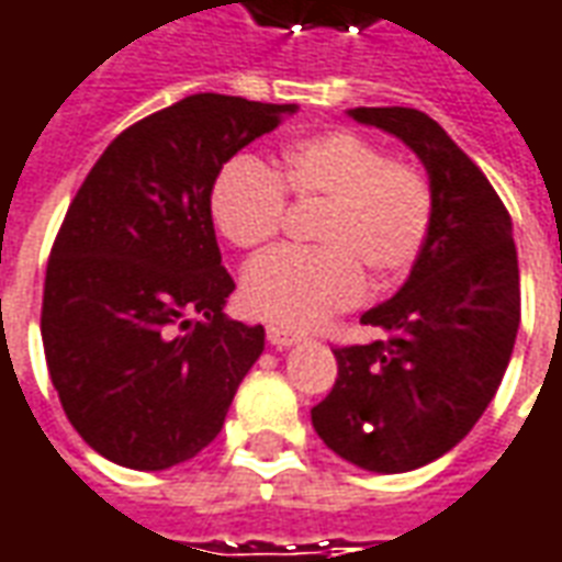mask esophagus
<instances>
[{
    "instance_id": "34e87169",
    "label": "esophagus",
    "mask_w": 562,
    "mask_h": 562,
    "mask_svg": "<svg viewBox=\"0 0 562 562\" xmlns=\"http://www.w3.org/2000/svg\"><path fill=\"white\" fill-rule=\"evenodd\" d=\"M268 340L277 349L292 347V344H297V340H304V331H297V328H285V325H270Z\"/></svg>"
}]
</instances>
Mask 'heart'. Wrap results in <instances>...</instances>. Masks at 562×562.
Returning <instances> with one entry per match:
<instances>
[{
	"instance_id": "1",
	"label": "heart",
	"mask_w": 562,
	"mask_h": 562,
	"mask_svg": "<svg viewBox=\"0 0 562 562\" xmlns=\"http://www.w3.org/2000/svg\"><path fill=\"white\" fill-rule=\"evenodd\" d=\"M285 194L322 203L310 237L255 258L243 273L246 307L282 325H316L359 304L368 277L392 285L417 265L429 240L435 194L417 164L390 158L374 139L328 131L297 139L277 170L240 155L218 170L210 191L215 227L240 249L273 240L285 222Z\"/></svg>"
}]
</instances>
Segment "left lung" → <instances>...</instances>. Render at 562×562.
Masks as SVG:
<instances>
[{
  "label": "left lung",
  "instance_id": "obj_1",
  "mask_svg": "<svg viewBox=\"0 0 562 562\" xmlns=\"http://www.w3.org/2000/svg\"><path fill=\"white\" fill-rule=\"evenodd\" d=\"M349 117L398 136L423 160L435 215L407 282L362 316L383 337L335 349V386L310 417L364 472H414L472 431L508 368L520 325L512 215L426 112L362 105Z\"/></svg>",
  "mask_w": 562,
  "mask_h": 562
}]
</instances>
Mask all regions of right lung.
Segmentation results:
<instances>
[{
    "instance_id": "1",
    "label": "right lung",
    "mask_w": 562,
    "mask_h": 562,
    "mask_svg": "<svg viewBox=\"0 0 562 562\" xmlns=\"http://www.w3.org/2000/svg\"><path fill=\"white\" fill-rule=\"evenodd\" d=\"M297 105L194 93L112 139L69 203L42 297L50 383L100 457L164 472L222 431L265 328L234 292L210 191L240 148Z\"/></svg>"
}]
</instances>
